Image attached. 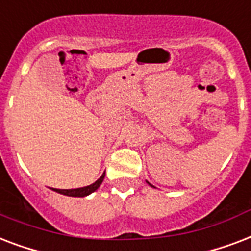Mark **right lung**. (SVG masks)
Returning a JSON list of instances; mask_svg holds the SVG:
<instances>
[{
    "label": "right lung",
    "instance_id": "obj_1",
    "mask_svg": "<svg viewBox=\"0 0 251 251\" xmlns=\"http://www.w3.org/2000/svg\"><path fill=\"white\" fill-rule=\"evenodd\" d=\"M104 179V173L102 174V176L99 178L98 180H95L93 184H89L86 187H81V188H72V190H60V188H53L56 192L59 194H63V195L67 196H77V198H82V196H87L91 192H94L97 188L100 186V183L103 182Z\"/></svg>",
    "mask_w": 251,
    "mask_h": 251
}]
</instances>
